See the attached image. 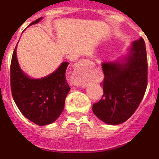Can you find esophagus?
Masks as SVG:
<instances>
[{
  "label": "esophagus",
  "mask_w": 159,
  "mask_h": 159,
  "mask_svg": "<svg viewBox=\"0 0 159 159\" xmlns=\"http://www.w3.org/2000/svg\"><path fill=\"white\" fill-rule=\"evenodd\" d=\"M90 61L87 59H82L74 66V72L71 75V83L76 86H85L87 81L88 67L90 66Z\"/></svg>",
  "instance_id": "obj_1"
}]
</instances>
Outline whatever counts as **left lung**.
I'll return each instance as SVG.
<instances>
[{"label":"left lung","instance_id":"1","mask_svg":"<svg viewBox=\"0 0 159 159\" xmlns=\"http://www.w3.org/2000/svg\"><path fill=\"white\" fill-rule=\"evenodd\" d=\"M104 72L103 96L93 105V112L109 125H118L133 115L147 86V58L145 41H134L127 53L102 63Z\"/></svg>","mask_w":159,"mask_h":159}]
</instances>
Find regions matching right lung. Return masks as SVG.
I'll use <instances>...</instances> for the list:
<instances>
[{"label":"right lung","mask_w":159,"mask_h":159,"mask_svg":"<svg viewBox=\"0 0 159 159\" xmlns=\"http://www.w3.org/2000/svg\"><path fill=\"white\" fill-rule=\"evenodd\" d=\"M40 17L30 25L38 24ZM16 45L10 66V84L13 100L21 114L34 123H53L62 113L65 100L70 88L66 80L68 62H62L49 75L32 78L20 69Z\"/></svg>","instance_id":"1"}]
</instances>
